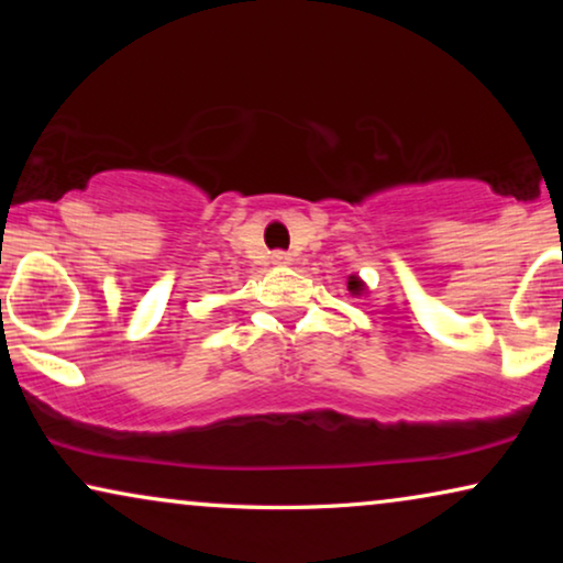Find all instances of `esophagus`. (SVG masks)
<instances>
[{
    "label": "esophagus",
    "instance_id": "esophagus-1",
    "mask_svg": "<svg viewBox=\"0 0 563 563\" xmlns=\"http://www.w3.org/2000/svg\"><path fill=\"white\" fill-rule=\"evenodd\" d=\"M272 264L274 266H289L291 256H289V253H284V251H276V253H272Z\"/></svg>",
    "mask_w": 563,
    "mask_h": 563
}]
</instances>
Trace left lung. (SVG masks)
<instances>
[{
	"label": "left lung",
	"instance_id": "1",
	"mask_svg": "<svg viewBox=\"0 0 563 563\" xmlns=\"http://www.w3.org/2000/svg\"><path fill=\"white\" fill-rule=\"evenodd\" d=\"M364 289H366V284L358 279V276H349V291L351 295H364Z\"/></svg>",
	"mask_w": 563,
	"mask_h": 563
}]
</instances>
